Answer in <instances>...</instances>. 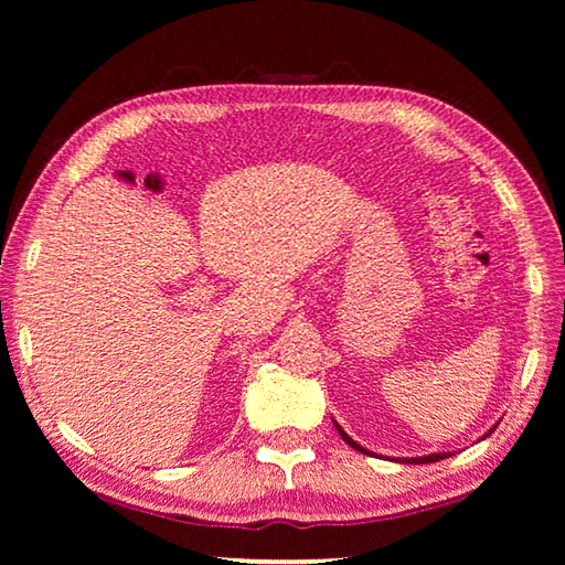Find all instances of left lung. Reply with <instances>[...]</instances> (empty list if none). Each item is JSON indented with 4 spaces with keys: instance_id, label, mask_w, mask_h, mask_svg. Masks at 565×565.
<instances>
[{
    "instance_id": "8db88e82",
    "label": "left lung",
    "mask_w": 565,
    "mask_h": 565,
    "mask_svg": "<svg viewBox=\"0 0 565 565\" xmlns=\"http://www.w3.org/2000/svg\"><path fill=\"white\" fill-rule=\"evenodd\" d=\"M337 428H339V434H341V438L343 441H347L351 448H356V451H361V454H369L366 448H361L356 441H351V438L341 431V426L337 424ZM491 434V431H489ZM441 458H448L446 454H431V456H420V458H404V461H408V463H434V461H441Z\"/></svg>"
}]
</instances>
